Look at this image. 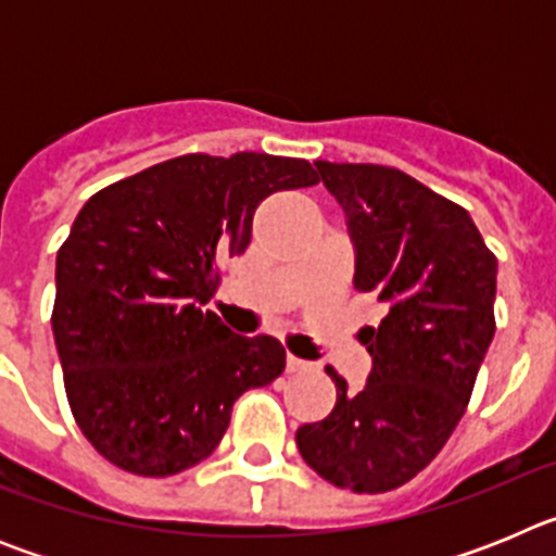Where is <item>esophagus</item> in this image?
<instances>
[{
	"label": "esophagus",
	"instance_id": "obj_1",
	"mask_svg": "<svg viewBox=\"0 0 556 556\" xmlns=\"http://www.w3.org/2000/svg\"><path fill=\"white\" fill-rule=\"evenodd\" d=\"M312 362H306V358H298V356H292V353H287V370L289 372H306V370H312Z\"/></svg>",
	"mask_w": 556,
	"mask_h": 556
}]
</instances>
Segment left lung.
<instances>
[{"mask_svg": "<svg viewBox=\"0 0 556 556\" xmlns=\"http://www.w3.org/2000/svg\"><path fill=\"white\" fill-rule=\"evenodd\" d=\"M342 205L356 250V292L376 294L387 317L358 331L372 356L367 384L326 367L337 384L331 415L298 429L312 470L353 493H387L434 459L473 392L495 333V273L462 205L392 166L317 161Z\"/></svg>", "mask_w": 556, "mask_h": 556, "instance_id": "left-lung-1", "label": "left lung"}]
</instances>
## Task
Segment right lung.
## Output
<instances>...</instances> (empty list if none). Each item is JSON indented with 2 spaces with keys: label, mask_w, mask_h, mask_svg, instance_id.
Instances as JSON below:
<instances>
[{
  "label": "right lung",
  "mask_w": 556,
  "mask_h": 556,
  "mask_svg": "<svg viewBox=\"0 0 556 556\" xmlns=\"http://www.w3.org/2000/svg\"><path fill=\"white\" fill-rule=\"evenodd\" d=\"M303 159L191 152L105 186L58 250L52 333L86 440L136 476L211 456L236 397L287 367L275 337L233 333L205 308L217 264L248 250L273 191L317 184Z\"/></svg>",
  "instance_id": "1"
}]
</instances>
